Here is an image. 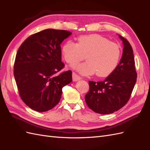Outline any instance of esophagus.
<instances>
[{
	"instance_id": "1",
	"label": "esophagus",
	"mask_w": 150,
	"mask_h": 150,
	"mask_svg": "<svg viewBox=\"0 0 150 150\" xmlns=\"http://www.w3.org/2000/svg\"><path fill=\"white\" fill-rule=\"evenodd\" d=\"M72 75H73V81H79L81 79V77H80V76H79L77 74H76L75 72H73Z\"/></svg>"
}]
</instances>
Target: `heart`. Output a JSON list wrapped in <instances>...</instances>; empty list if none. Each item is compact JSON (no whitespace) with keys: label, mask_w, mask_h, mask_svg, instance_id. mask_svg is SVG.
Returning <instances> with one entry per match:
<instances>
[{"label":"heart","mask_w":150,"mask_h":150,"mask_svg":"<svg viewBox=\"0 0 150 150\" xmlns=\"http://www.w3.org/2000/svg\"><path fill=\"white\" fill-rule=\"evenodd\" d=\"M62 53L65 61L69 64L77 63L84 59L87 61L73 65V68L84 75L95 74L104 77L110 75L119 64L120 47L107 38L94 34L82 35L77 42L68 40L64 44Z\"/></svg>","instance_id":"heart-1"}]
</instances>
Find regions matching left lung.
<instances>
[{
  "label": "left lung",
  "mask_w": 150,
  "mask_h": 150,
  "mask_svg": "<svg viewBox=\"0 0 150 150\" xmlns=\"http://www.w3.org/2000/svg\"><path fill=\"white\" fill-rule=\"evenodd\" d=\"M119 37L124 47L116 69L103 81H89L90 90L85 95V101L97 113H113L125 106L136 83L137 73L132 47L125 38L120 35Z\"/></svg>",
  "instance_id": "left-lung-1"
}]
</instances>
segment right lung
I'll return each mask as SVG.
<instances>
[{
    "mask_svg": "<svg viewBox=\"0 0 150 150\" xmlns=\"http://www.w3.org/2000/svg\"><path fill=\"white\" fill-rule=\"evenodd\" d=\"M71 34L66 30L47 29L31 35L19 47L13 73L18 93L31 109L48 111L59 103L62 88L72 81L71 70L64 68L60 44Z\"/></svg>",
    "mask_w": 150,
    "mask_h": 150,
    "instance_id": "right-lung-1",
    "label": "right lung"
}]
</instances>
